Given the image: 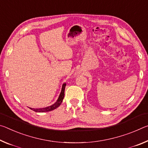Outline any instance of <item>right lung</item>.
Listing matches in <instances>:
<instances>
[{
  "label": "right lung",
  "mask_w": 148,
  "mask_h": 148,
  "mask_svg": "<svg viewBox=\"0 0 148 148\" xmlns=\"http://www.w3.org/2000/svg\"><path fill=\"white\" fill-rule=\"evenodd\" d=\"M66 86V83H64L62 85V91L60 92V94L59 97H58L57 101L56 102L52 104V106H48V107L47 108H39V109H34V108H30L31 110H33L35 112H38V113H41V112H48V111H50L55 110L57 108L59 107V106L61 105V103L63 101V99L64 98V92H65V87Z\"/></svg>",
  "instance_id": "add662e5"
}]
</instances>
